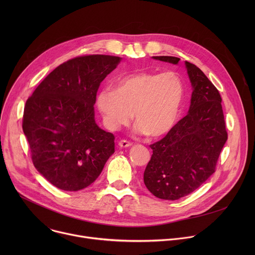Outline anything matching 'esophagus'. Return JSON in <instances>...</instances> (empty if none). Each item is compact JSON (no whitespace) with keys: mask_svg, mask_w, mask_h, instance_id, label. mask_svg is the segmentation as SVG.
Here are the masks:
<instances>
[{"mask_svg":"<svg viewBox=\"0 0 255 255\" xmlns=\"http://www.w3.org/2000/svg\"><path fill=\"white\" fill-rule=\"evenodd\" d=\"M132 145V143L130 142V141H127V140H121L120 142H119V146L120 147H123V148H126V147H129V146H131Z\"/></svg>","mask_w":255,"mask_h":255,"instance_id":"1","label":"esophagus"}]
</instances>
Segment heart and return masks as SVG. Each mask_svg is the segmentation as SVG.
I'll return each instance as SVG.
<instances>
[{
    "label": "heart",
    "instance_id": "obj_1",
    "mask_svg": "<svg viewBox=\"0 0 255 255\" xmlns=\"http://www.w3.org/2000/svg\"><path fill=\"white\" fill-rule=\"evenodd\" d=\"M184 97V84L174 72L140 71L119 78L114 90H101L96 106L108 129L127 125L133 112L136 132L158 137L174 125Z\"/></svg>",
    "mask_w": 255,
    "mask_h": 255
}]
</instances>
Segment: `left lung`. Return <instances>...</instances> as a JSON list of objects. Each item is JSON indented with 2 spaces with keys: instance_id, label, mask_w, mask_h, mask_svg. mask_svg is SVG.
Wrapping results in <instances>:
<instances>
[{
  "instance_id": "left-lung-1",
  "label": "left lung",
  "mask_w": 255,
  "mask_h": 255,
  "mask_svg": "<svg viewBox=\"0 0 255 255\" xmlns=\"http://www.w3.org/2000/svg\"><path fill=\"white\" fill-rule=\"evenodd\" d=\"M177 64L178 57L153 56ZM193 86L189 113L159 141L144 171V184L156 198L174 201L197 190L215 172L228 134L219 91L195 64L186 61Z\"/></svg>"
}]
</instances>
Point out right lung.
Wrapping results in <instances>:
<instances>
[{
    "mask_svg": "<svg viewBox=\"0 0 255 255\" xmlns=\"http://www.w3.org/2000/svg\"><path fill=\"white\" fill-rule=\"evenodd\" d=\"M121 59L104 54L71 58L26 101L22 127L32 162L60 190L89 187L115 152V136L96 124L94 105L101 83Z\"/></svg>",
    "mask_w": 255,
    "mask_h": 255,
    "instance_id": "1",
    "label": "right lung"
}]
</instances>
